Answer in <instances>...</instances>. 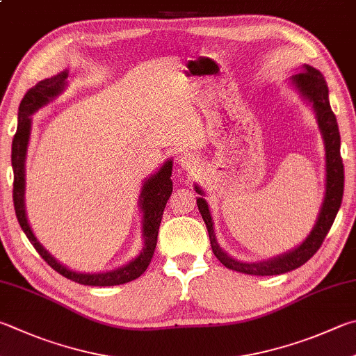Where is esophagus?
I'll return each mask as SVG.
<instances>
[{
    "label": "esophagus",
    "instance_id": "obj_1",
    "mask_svg": "<svg viewBox=\"0 0 356 356\" xmlns=\"http://www.w3.org/2000/svg\"><path fill=\"white\" fill-rule=\"evenodd\" d=\"M177 163L184 168L185 171H190V172H193L195 171V168H196V163H195V160H193L188 154H180V156H177Z\"/></svg>",
    "mask_w": 356,
    "mask_h": 356
}]
</instances>
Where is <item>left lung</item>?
<instances>
[{
  "label": "left lung",
  "mask_w": 356,
  "mask_h": 356,
  "mask_svg": "<svg viewBox=\"0 0 356 356\" xmlns=\"http://www.w3.org/2000/svg\"><path fill=\"white\" fill-rule=\"evenodd\" d=\"M291 81H293L296 88L299 90L303 98L308 99L313 104L316 118H318V124L322 132V138H324L327 163L325 197L324 202H322L318 221H316L313 230L309 232L307 240L294 250L260 263L238 261L219 248L216 243L215 230H213V221L209 205H207L204 197H197V209L200 211V215H202L207 230H209L213 254L216 255L218 260L221 261L225 268L236 270V273L249 275H279L289 273V270L305 264L309 258L319 250L322 243H324L342 202V193H344V165H342L341 159V137L338 122H336V116L330 107V101H328L327 82L324 79V76L321 74V71L308 65H303V71L294 74L291 77ZM195 188L196 193H199L200 196H204V191L200 190L197 185Z\"/></svg>",
  "instance_id": "1"
}]
</instances>
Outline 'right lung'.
I'll return each mask as SVG.
<instances>
[{"mask_svg":"<svg viewBox=\"0 0 356 356\" xmlns=\"http://www.w3.org/2000/svg\"><path fill=\"white\" fill-rule=\"evenodd\" d=\"M68 71H62L57 76L49 77V79L40 81L35 87L29 88L26 92L24 98L22 99L20 108H18V126L17 132L12 141V168H14V207L18 222H20L23 232L28 236L31 244L34 245L35 250L40 257L47 261L51 268L57 273L62 274L67 279L73 280L81 285L88 286H113L122 285V283L132 282L145 273L152 260L154 250L157 245L159 227L163 216V210L166 207L168 199L172 193V161L168 160L160 170L145 180L143 188L140 195V207L143 211V238L145 248L140 252L137 258L129 261L124 266L115 270L99 274H86L76 273L63 266L43 245L37 241V238L32 234L28 219H26L24 211V159L26 151H28L29 135H31V115L37 112L38 108L47 106L51 99H54L57 95L62 93V90L67 86Z\"/></svg>","mask_w":356,"mask_h":356,"instance_id":"right-lung-1","label":"right lung"}]
</instances>
